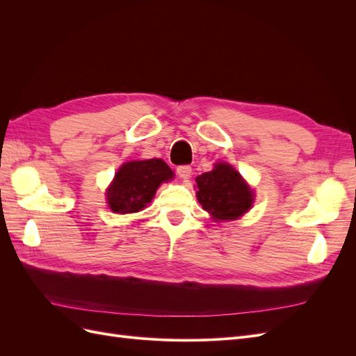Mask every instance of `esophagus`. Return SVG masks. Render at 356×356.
Returning <instances> with one entry per match:
<instances>
[{
    "label": "esophagus",
    "instance_id": "obj_1",
    "mask_svg": "<svg viewBox=\"0 0 356 356\" xmlns=\"http://www.w3.org/2000/svg\"><path fill=\"white\" fill-rule=\"evenodd\" d=\"M177 174H178L179 178L187 179L191 175V168L188 165H181V166L177 168Z\"/></svg>",
    "mask_w": 356,
    "mask_h": 356
}]
</instances>
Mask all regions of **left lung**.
Returning a JSON list of instances; mask_svg holds the SVG:
<instances>
[{"label": "left lung", "mask_w": 356, "mask_h": 356, "mask_svg": "<svg viewBox=\"0 0 356 356\" xmlns=\"http://www.w3.org/2000/svg\"><path fill=\"white\" fill-rule=\"evenodd\" d=\"M196 184L199 203L215 220H236L252 207V191L227 163L199 175Z\"/></svg>", "instance_id": "obj_1"}]
</instances>
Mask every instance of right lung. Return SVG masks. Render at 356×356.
Returning a JSON list of instances; mask_svg holds the SVG:
<instances>
[{
	"instance_id": "add662e5",
	"label": "right lung",
	"mask_w": 356,
	"mask_h": 356,
	"mask_svg": "<svg viewBox=\"0 0 356 356\" xmlns=\"http://www.w3.org/2000/svg\"><path fill=\"white\" fill-rule=\"evenodd\" d=\"M172 178L174 172L160 159L129 161L118 169L106 200L117 213L138 212L152 202L161 182Z\"/></svg>"
}]
</instances>
